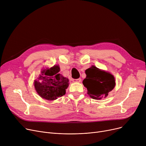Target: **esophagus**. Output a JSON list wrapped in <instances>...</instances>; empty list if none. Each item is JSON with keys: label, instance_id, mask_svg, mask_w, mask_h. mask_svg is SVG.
I'll use <instances>...</instances> for the list:
<instances>
[{"label": "esophagus", "instance_id": "34e87169", "mask_svg": "<svg viewBox=\"0 0 146 146\" xmlns=\"http://www.w3.org/2000/svg\"><path fill=\"white\" fill-rule=\"evenodd\" d=\"M81 81H82V79L80 78L78 79H73V82H78V83H79Z\"/></svg>", "mask_w": 146, "mask_h": 146}]
</instances>
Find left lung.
Listing matches in <instances>:
<instances>
[{
  "label": "left lung",
  "mask_w": 146,
  "mask_h": 146,
  "mask_svg": "<svg viewBox=\"0 0 146 146\" xmlns=\"http://www.w3.org/2000/svg\"><path fill=\"white\" fill-rule=\"evenodd\" d=\"M86 78L83 80L84 86L87 88L88 95L96 100L105 98L115 86L113 75L110 72L92 66L85 70Z\"/></svg>",
  "instance_id": "obj_1"
}]
</instances>
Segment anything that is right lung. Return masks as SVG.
<instances>
[{
	"label": "right lung",
	"mask_w": 146,
	"mask_h": 146,
	"mask_svg": "<svg viewBox=\"0 0 146 146\" xmlns=\"http://www.w3.org/2000/svg\"><path fill=\"white\" fill-rule=\"evenodd\" d=\"M60 71L59 65L42 68L41 74L34 80L35 89L42 99L54 101L66 94L69 80L60 74Z\"/></svg>",
	"instance_id": "right-lung-1"
}]
</instances>
